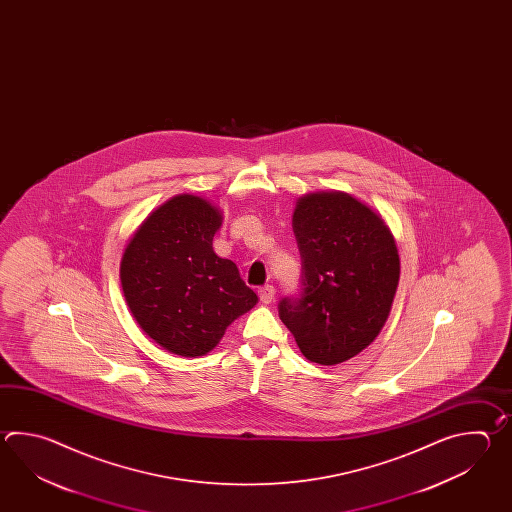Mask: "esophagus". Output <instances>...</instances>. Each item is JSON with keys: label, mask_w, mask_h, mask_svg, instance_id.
Masks as SVG:
<instances>
[{"label": "esophagus", "mask_w": 512, "mask_h": 512, "mask_svg": "<svg viewBox=\"0 0 512 512\" xmlns=\"http://www.w3.org/2000/svg\"><path fill=\"white\" fill-rule=\"evenodd\" d=\"M258 294H260V300L263 304H272V302H274V294H276V291H274V287H272V285H263V287L258 289Z\"/></svg>", "instance_id": "34e87169"}]
</instances>
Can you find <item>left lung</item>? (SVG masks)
<instances>
[{"label": "left lung", "instance_id": "left-lung-1", "mask_svg": "<svg viewBox=\"0 0 512 512\" xmlns=\"http://www.w3.org/2000/svg\"><path fill=\"white\" fill-rule=\"evenodd\" d=\"M302 291L278 304L305 359L335 366L368 348L386 324L401 261L384 219L346 192L296 201Z\"/></svg>", "mask_w": 512, "mask_h": 512}]
</instances>
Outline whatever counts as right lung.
Masks as SVG:
<instances>
[{
    "label": "right lung",
    "mask_w": 512,
    "mask_h": 512,
    "mask_svg": "<svg viewBox=\"0 0 512 512\" xmlns=\"http://www.w3.org/2000/svg\"><path fill=\"white\" fill-rule=\"evenodd\" d=\"M221 221L210 201L181 194L142 221L122 254L120 283L131 315L181 357L207 355L258 302L236 263L212 249Z\"/></svg>",
    "instance_id": "obj_1"
}]
</instances>
